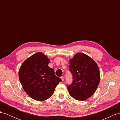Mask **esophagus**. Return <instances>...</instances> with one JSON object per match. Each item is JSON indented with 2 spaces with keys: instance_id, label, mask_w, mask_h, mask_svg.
Instances as JSON below:
<instances>
[{
  "instance_id": "34e87169",
  "label": "esophagus",
  "mask_w": 120,
  "mask_h": 120,
  "mask_svg": "<svg viewBox=\"0 0 120 120\" xmlns=\"http://www.w3.org/2000/svg\"><path fill=\"white\" fill-rule=\"evenodd\" d=\"M60 78H61V79H62V81H63L64 80V79H65V77H64V76H62V77H60Z\"/></svg>"
}]
</instances>
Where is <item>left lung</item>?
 <instances>
[{"label":"left lung","mask_w":120,"mask_h":120,"mask_svg":"<svg viewBox=\"0 0 120 120\" xmlns=\"http://www.w3.org/2000/svg\"><path fill=\"white\" fill-rule=\"evenodd\" d=\"M70 71L73 82L67 86L70 95L79 101H84L94 94L100 80L98 66L91 57L79 52L70 60Z\"/></svg>","instance_id":"1"}]
</instances>
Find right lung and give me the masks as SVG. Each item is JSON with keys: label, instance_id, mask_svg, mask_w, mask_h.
<instances>
[{"label": "right lung", "instance_id": "right-lung-1", "mask_svg": "<svg viewBox=\"0 0 120 120\" xmlns=\"http://www.w3.org/2000/svg\"><path fill=\"white\" fill-rule=\"evenodd\" d=\"M50 60L42 52L31 55L23 63L19 71L20 82L29 96L37 101H44L53 94L62 79L48 66Z\"/></svg>", "mask_w": 120, "mask_h": 120}]
</instances>
